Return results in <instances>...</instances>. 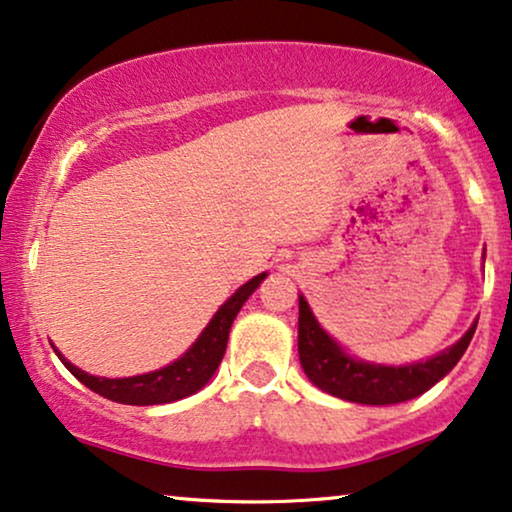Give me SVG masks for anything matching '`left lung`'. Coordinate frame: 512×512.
<instances>
[{
    "mask_svg": "<svg viewBox=\"0 0 512 512\" xmlns=\"http://www.w3.org/2000/svg\"><path fill=\"white\" fill-rule=\"evenodd\" d=\"M475 327H478V320L452 349L426 363L405 367L370 365L346 356L313 318L306 299L299 297V360H302L306 377L325 393L360 405H395L417 398L438 384L466 353Z\"/></svg>",
    "mask_w": 512,
    "mask_h": 512,
    "instance_id": "left-lung-1",
    "label": "left lung"
}]
</instances>
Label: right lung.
Segmentation results:
<instances>
[{
	"mask_svg": "<svg viewBox=\"0 0 512 512\" xmlns=\"http://www.w3.org/2000/svg\"><path fill=\"white\" fill-rule=\"evenodd\" d=\"M260 274L250 278L248 283L241 285L227 302L220 306V311L215 313L206 330L201 332V337L196 339L192 349H189L180 360H175L173 365L161 367V370L140 374V377H126V379H105V377H93L86 374L79 367H74L70 360H65L58 353L60 363L77 377L81 384L91 388V391L100 393L102 398L114 400L121 405H163L173 403V400L187 398L206 386V381L213 377L217 365L222 363L224 351H227V339L231 323H234L236 313L241 311L257 285L264 281Z\"/></svg>",
	"mask_w": 512,
	"mask_h": 512,
	"instance_id": "right-lung-1",
	"label": "right lung"
}]
</instances>
